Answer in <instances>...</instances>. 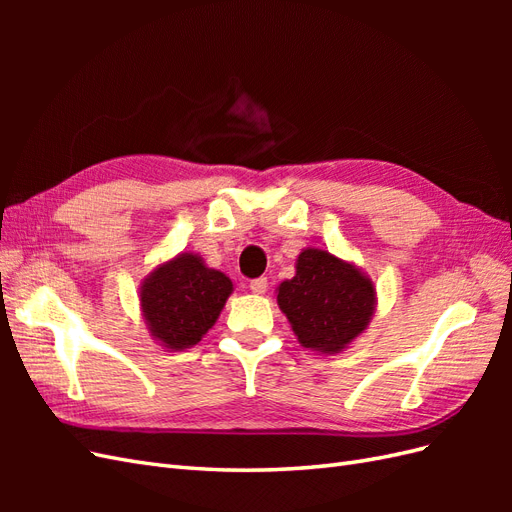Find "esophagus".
<instances>
[{
  "mask_svg": "<svg viewBox=\"0 0 512 512\" xmlns=\"http://www.w3.org/2000/svg\"><path fill=\"white\" fill-rule=\"evenodd\" d=\"M267 286H269L267 277H258V280H252V282H250V290H252L254 294H265V292H267Z\"/></svg>",
  "mask_w": 512,
  "mask_h": 512,
  "instance_id": "obj_1",
  "label": "esophagus"
}]
</instances>
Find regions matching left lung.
<instances>
[{"label": "left lung", "instance_id": "8db88e82", "mask_svg": "<svg viewBox=\"0 0 512 512\" xmlns=\"http://www.w3.org/2000/svg\"><path fill=\"white\" fill-rule=\"evenodd\" d=\"M294 269L292 280L277 286V305L299 344L320 354L346 350L374 318V282L352 262L318 247H305Z\"/></svg>", "mask_w": 512, "mask_h": 512}]
</instances>
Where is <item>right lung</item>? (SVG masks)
Masks as SVG:
<instances>
[{"label": "right lung", "mask_w": 512, "mask_h": 512, "mask_svg": "<svg viewBox=\"0 0 512 512\" xmlns=\"http://www.w3.org/2000/svg\"><path fill=\"white\" fill-rule=\"evenodd\" d=\"M230 294L232 282L222 271L183 252L145 277L138 299L151 337L168 352H179L207 335Z\"/></svg>", "instance_id": "1"}]
</instances>
